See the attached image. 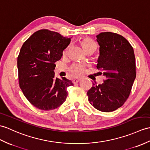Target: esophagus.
Segmentation results:
<instances>
[{
	"instance_id": "1",
	"label": "esophagus",
	"mask_w": 150,
	"mask_h": 150,
	"mask_svg": "<svg viewBox=\"0 0 150 150\" xmlns=\"http://www.w3.org/2000/svg\"><path fill=\"white\" fill-rule=\"evenodd\" d=\"M81 81V78L75 79H74V80H73V83H77V82H79V81Z\"/></svg>"
}]
</instances>
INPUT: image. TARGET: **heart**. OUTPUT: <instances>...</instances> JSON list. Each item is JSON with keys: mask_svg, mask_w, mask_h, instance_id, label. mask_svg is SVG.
<instances>
[{"mask_svg": "<svg viewBox=\"0 0 150 150\" xmlns=\"http://www.w3.org/2000/svg\"><path fill=\"white\" fill-rule=\"evenodd\" d=\"M81 44L83 48L86 51L91 48H96V45L95 42H94L91 39H90V38H86L84 39H83L81 42ZM83 69H84V67H83V65L79 63L74 64L71 66L70 68V70L73 74H74L75 75H79L82 74L83 71Z\"/></svg>", "mask_w": 150, "mask_h": 150, "instance_id": "obj_1", "label": "heart"}]
</instances>
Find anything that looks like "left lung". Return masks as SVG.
I'll return each mask as SVG.
<instances>
[{"label":"left lung","mask_w":150,"mask_h":150,"mask_svg":"<svg viewBox=\"0 0 150 150\" xmlns=\"http://www.w3.org/2000/svg\"><path fill=\"white\" fill-rule=\"evenodd\" d=\"M96 37L100 47L96 67L106 79L102 84L93 83L87 95L95 109L112 112L126 102L136 77L134 52L120 34L105 32Z\"/></svg>","instance_id":"left-lung-1"}]
</instances>
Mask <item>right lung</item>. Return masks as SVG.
Wrapping results in <instances>:
<instances>
[{
	"label": "right lung",
	"instance_id": "right-lung-1",
	"mask_svg": "<svg viewBox=\"0 0 150 150\" xmlns=\"http://www.w3.org/2000/svg\"><path fill=\"white\" fill-rule=\"evenodd\" d=\"M71 38L47 29L34 33L23 44L17 60L19 85L24 96L41 110L56 109L68 96L74 83L66 77L55 78V62L70 43Z\"/></svg>",
	"mask_w": 150,
	"mask_h": 150
}]
</instances>
